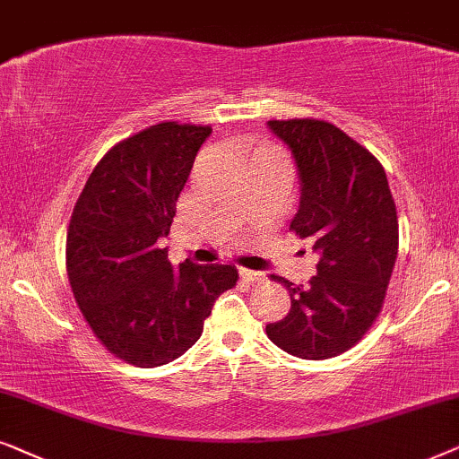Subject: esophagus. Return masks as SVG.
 <instances>
[{"label": "esophagus", "instance_id": "obj_1", "mask_svg": "<svg viewBox=\"0 0 459 459\" xmlns=\"http://www.w3.org/2000/svg\"><path fill=\"white\" fill-rule=\"evenodd\" d=\"M239 277L243 281H247V283H255V281L264 279V274L260 271H252V268H239Z\"/></svg>", "mask_w": 459, "mask_h": 459}]
</instances>
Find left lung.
I'll list each match as a JSON object with an SVG mask.
<instances>
[{"instance_id": "left-lung-1", "label": "left lung", "mask_w": 459, "mask_h": 459, "mask_svg": "<svg viewBox=\"0 0 459 459\" xmlns=\"http://www.w3.org/2000/svg\"><path fill=\"white\" fill-rule=\"evenodd\" d=\"M300 176L290 229L319 254L308 287L277 274L291 298L266 335L293 357L321 361L351 351L380 315L399 252V220L386 172L371 152L321 119H273Z\"/></svg>"}]
</instances>
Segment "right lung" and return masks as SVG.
<instances>
[{"label":"right lung","mask_w":459,"mask_h":459,"mask_svg":"<svg viewBox=\"0 0 459 459\" xmlns=\"http://www.w3.org/2000/svg\"><path fill=\"white\" fill-rule=\"evenodd\" d=\"M210 126L163 121L121 140L98 161L66 233V274L75 302L107 351L136 368L178 359L204 333L220 293L235 287L230 264L174 268L159 237Z\"/></svg>","instance_id":"add662e5"}]
</instances>
